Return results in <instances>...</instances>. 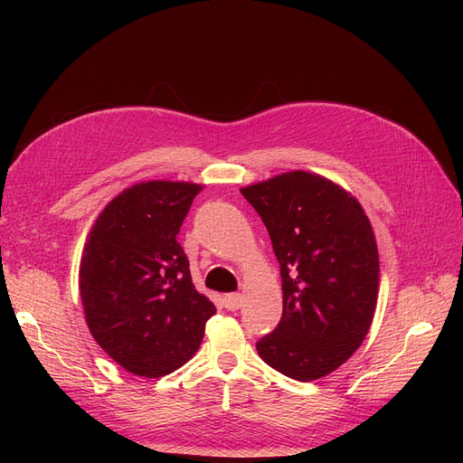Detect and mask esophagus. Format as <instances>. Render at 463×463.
I'll return each mask as SVG.
<instances>
[{"instance_id":"34e87169","label":"esophagus","mask_w":463,"mask_h":463,"mask_svg":"<svg viewBox=\"0 0 463 463\" xmlns=\"http://www.w3.org/2000/svg\"><path fill=\"white\" fill-rule=\"evenodd\" d=\"M243 303L241 293H228L226 298H223V305H226L228 311H237Z\"/></svg>"}]
</instances>
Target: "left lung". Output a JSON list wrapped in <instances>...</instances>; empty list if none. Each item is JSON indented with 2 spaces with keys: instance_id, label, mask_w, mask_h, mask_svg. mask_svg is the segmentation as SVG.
I'll list each match as a JSON object with an SVG mask.
<instances>
[{
  "instance_id": "8db88e82",
  "label": "left lung",
  "mask_w": 463,
  "mask_h": 463,
  "mask_svg": "<svg viewBox=\"0 0 463 463\" xmlns=\"http://www.w3.org/2000/svg\"><path fill=\"white\" fill-rule=\"evenodd\" d=\"M279 262L284 313L257 344L264 363L301 383L330 374L373 325L378 249L352 193L313 172H286L241 187Z\"/></svg>"
}]
</instances>
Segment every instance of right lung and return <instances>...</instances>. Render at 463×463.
Masks as SVG:
<instances>
[{
  "mask_svg": "<svg viewBox=\"0 0 463 463\" xmlns=\"http://www.w3.org/2000/svg\"><path fill=\"white\" fill-rule=\"evenodd\" d=\"M204 185L154 179L123 189L98 214L82 249L79 291L92 338L118 365L158 378L187 363L214 303L193 286L177 243Z\"/></svg>",
  "mask_w": 463,
  "mask_h": 463,
  "instance_id": "add662e5",
  "label": "right lung"
}]
</instances>
